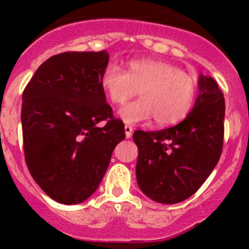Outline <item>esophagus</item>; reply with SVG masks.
Returning <instances> with one entry per match:
<instances>
[{"instance_id":"obj_1","label":"esophagus","mask_w":249,"mask_h":249,"mask_svg":"<svg viewBox=\"0 0 249 249\" xmlns=\"http://www.w3.org/2000/svg\"><path fill=\"white\" fill-rule=\"evenodd\" d=\"M124 133H126V138H131L132 127L128 126V124H126V126H124Z\"/></svg>"}]
</instances>
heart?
<instances>
[{
	"label": "heart",
	"instance_id": "b5f03b06",
	"mask_svg": "<svg viewBox=\"0 0 249 249\" xmlns=\"http://www.w3.org/2000/svg\"><path fill=\"white\" fill-rule=\"evenodd\" d=\"M101 87L111 102L122 105L140 89L141 98L118 111L121 120L135 126L155 117L160 126L181 122L192 109L197 86L191 74L156 59H133L127 72L109 63L101 74Z\"/></svg>",
	"mask_w": 249,
	"mask_h": 249
}]
</instances>
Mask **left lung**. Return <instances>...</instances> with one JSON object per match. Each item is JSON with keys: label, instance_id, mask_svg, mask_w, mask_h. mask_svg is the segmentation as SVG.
<instances>
[{"label": "left lung", "instance_id": "8db88e82", "mask_svg": "<svg viewBox=\"0 0 249 249\" xmlns=\"http://www.w3.org/2000/svg\"><path fill=\"white\" fill-rule=\"evenodd\" d=\"M198 97L182 122L155 132L136 131V177L155 202L175 204L198 191L223 147L224 97L212 77L199 74Z\"/></svg>", "mask_w": 249, "mask_h": 249}]
</instances>
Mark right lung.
Masks as SVG:
<instances>
[{
    "label": "right lung",
    "mask_w": 249,
    "mask_h": 249,
    "mask_svg": "<svg viewBox=\"0 0 249 249\" xmlns=\"http://www.w3.org/2000/svg\"><path fill=\"white\" fill-rule=\"evenodd\" d=\"M108 58L106 51L50 57L22 94L28 171L58 203L77 204L91 197L114 147L126 137L123 122L113 117L100 83Z\"/></svg>",
    "instance_id": "1"
}]
</instances>
